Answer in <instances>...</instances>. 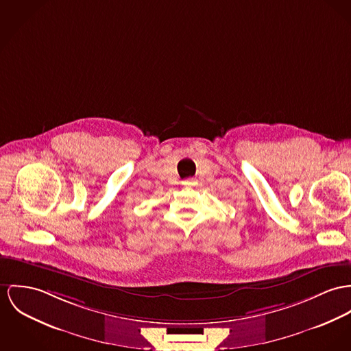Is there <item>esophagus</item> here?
Segmentation results:
<instances>
[{"mask_svg":"<svg viewBox=\"0 0 351 351\" xmlns=\"http://www.w3.org/2000/svg\"><path fill=\"white\" fill-rule=\"evenodd\" d=\"M183 184H184L186 187H191V186H195V184H196V182H195L193 179H189V180H186Z\"/></svg>","mask_w":351,"mask_h":351,"instance_id":"34e87169","label":"esophagus"}]
</instances>
